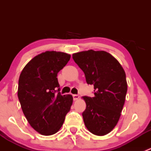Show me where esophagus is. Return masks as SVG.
I'll return each instance as SVG.
<instances>
[{
	"label": "esophagus",
	"instance_id": "esophagus-1",
	"mask_svg": "<svg viewBox=\"0 0 151 151\" xmlns=\"http://www.w3.org/2000/svg\"><path fill=\"white\" fill-rule=\"evenodd\" d=\"M73 99H74V101H76V100H78L79 99H80V96L77 95V94H74V95H73Z\"/></svg>",
	"mask_w": 151,
	"mask_h": 151
}]
</instances>
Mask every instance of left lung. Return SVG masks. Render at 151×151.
<instances>
[{"label":"left lung","mask_w":151,"mask_h":151,"mask_svg":"<svg viewBox=\"0 0 151 151\" xmlns=\"http://www.w3.org/2000/svg\"><path fill=\"white\" fill-rule=\"evenodd\" d=\"M84 72L88 85L94 86V96H83L86 109L83 112L85 125L97 136L107 134L121 117L127 93L126 73L119 62L105 51L93 50L72 55Z\"/></svg>","instance_id":"8db88e82"}]
</instances>
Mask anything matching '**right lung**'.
<instances>
[{"label": "right lung", "instance_id": "1", "mask_svg": "<svg viewBox=\"0 0 151 151\" xmlns=\"http://www.w3.org/2000/svg\"><path fill=\"white\" fill-rule=\"evenodd\" d=\"M70 58L61 52L46 51L30 60L19 76L17 96L22 112L41 134L58 132L71 109L72 96L60 94L57 78Z\"/></svg>", "mask_w": 151, "mask_h": 151}]
</instances>
